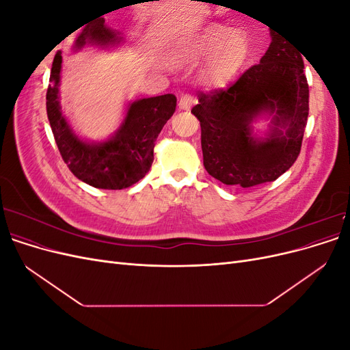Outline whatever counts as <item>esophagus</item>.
Here are the masks:
<instances>
[{"mask_svg": "<svg viewBox=\"0 0 350 350\" xmlns=\"http://www.w3.org/2000/svg\"><path fill=\"white\" fill-rule=\"evenodd\" d=\"M197 99L193 96V94H183L181 99H179V108L184 109V111H188L191 109L193 105H196Z\"/></svg>", "mask_w": 350, "mask_h": 350, "instance_id": "34e87169", "label": "esophagus"}]
</instances>
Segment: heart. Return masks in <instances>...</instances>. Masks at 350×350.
I'll list each match as a JSON object with an SVG mask.
<instances>
[{"mask_svg":"<svg viewBox=\"0 0 350 350\" xmlns=\"http://www.w3.org/2000/svg\"><path fill=\"white\" fill-rule=\"evenodd\" d=\"M248 36L241 30L224 26L208 27L179 49L174 61L181 66L204 62L198 81L206 88H224L234 80L251 57Z\"/></svg>","mask_w":350,"mask_h":350,"instance_id":"heart-1","label":"heart"}]
</instances>
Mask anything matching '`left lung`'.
Returning a JSON list of instances; mask_svg holds the SVG:
<instances>
[{"mask_svg": "<svg viewBox=\"0 0 350 350\" xmlns=\"http://www.w3.org/2000/svg\"><path fill=\"white\" fill-rule=\"evenodd\" d=\"M260 64L225 90L200 93L191 109L201 125L206 171L226 185L271 183L295 163L308 120L310 89L301 54L273 33ZM272 116L264 137L252 124Z\"/></svg>", "mask_w": 350, "mask_h": 350, "instance_id": "1", "label": "left lung"}]
</instances>
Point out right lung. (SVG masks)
Returning <instances> with one entry per match:
<instances>
[{
  "mask_svg": "<svg viewBox=\"0 0 350 350\" xmlns=\"http://www.w3.org/2000/svg\"><path fill=\"white\" fill-rule=\"evenodd\" d=\"M121 42L120 31L108 27L105 18L100 17L81 29L72 49L109 48L120 45ZM61 64L62 57L58 51L51 68L46 112L58 150L70 171L80 181L94 188L122 189L139 183L153 163L154 142L166 121L174 115L176 98L174 94H162L130 102L120 129L109 139L103 142L83 140L71 129L61 111Z\"/></svg>",
  "mask_w": 350,
  "mask_h": 350,
  "instance_id": "add662e5",
  "label": "right lung"
}]
</instances>
